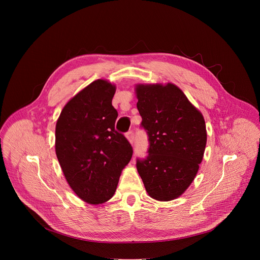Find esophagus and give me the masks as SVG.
Returning a JSON list of instances; mask_svg holds the SVG:
<instances>
[{
  "mask_svg": "<svg viewBox=\"0 0 260 260\" xmlns=\"http://www.w3.org/2000/svg\"><path fill=\"white\" fill-rule=\"evenodd\" d=\"M125 136H126L127 140H128L132 144H134V142H135V133H134V131H133V129L128 131Z\"/></svg>",
  "mask_w": 260,
  "mask_h": 260,
  "instance_id": "esophagus-1",
  "label": "esophagus"
}]
</instances>
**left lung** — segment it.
Listing matches in <instances>:
<instances>
[{
    "instance_id": "left-lung-1",
    "label": "left lung",
    "mask_w": 260,
    "mask_h": 260,
    "mask_svg": "<svg viewBox=\"0 0 260 260\" xmlns=\"http://www.w3.org/2000/svg\"><path fill=\"white\" fill-rule=\"evenodd\" d=\"M137 108L148 136V155L137 159L146 191L157 201L180 197L203 160L207 132L204 117L172 83L138 85Z\"/></svg>"
}]
</instances>
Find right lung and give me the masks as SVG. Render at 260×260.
<instances>
[{
  "instance_id": "obj_1",
  "label": "right lung",
  "mask_w": 260,
  "mask_h": 260,
  "mask_svg": "<svg viewBox=\"0 0 260 260\" xmlns=\"http://www.w3.org/2000/svg\"><path fill=\"white\" fill-rule=\"evenodd\" d=\"M115 86L95 80L63 107L55 127V152L63 175L81 200L98 205L115 193L133 147L115 129Z\"/></svg>"
}]
</instances>
